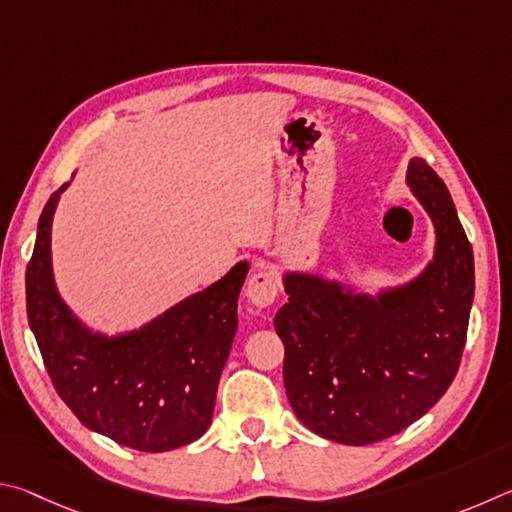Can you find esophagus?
Returning a JSON list of instances; mask_svg holds the SVG:
<instances>
[{
  "label": "esophagus",
  "instance_id": "esophagus-1",
  "mask_svg": "<svg viewBox=\"0 0 512 512\" xmlns=\"http://www.w3.org/2000/svg\"><path fill=\"white\" fill-rule=\"evenodd\" d=\"M279 294V281H276L274 272L261 265V270L251 274L247 283V299L254 303L256 308H270Z\"/></svg>",
  "mask_w": 512,
  "mask_h": 512
}]
</instances>
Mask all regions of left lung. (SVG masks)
<instances>
[{"label": "left lung", "instance_id": "obj_1", "mask_svg": "<svg viewBox=\"0 0 512 512\" xmlns=\"http://www.w3.org/2000/svg\"><path fill=\"white\" fill-rule=\"evenodd\" d=\"M407 184L432 215L436 256L416 281L380 299L308 274L285 276L274 328L294 414L328 441L369 445L427 414L459 371L474 299V258L452 195L425 159Z\"/></svg>", "mask_w": 512, "mask_h": 512}]
</instances>
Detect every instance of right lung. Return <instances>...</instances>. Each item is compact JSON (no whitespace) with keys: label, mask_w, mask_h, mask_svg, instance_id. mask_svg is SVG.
Returning a JSON list of instances; mask_svg holds the SVG:
<instances>
[{"label":"right lung","mask_w":512,"mask_h":512,"mask_svg":"<svg viewBox=\"0 0 512 512\" xmlns=\"http://www.w3.org/2000/svg\"><path fill=\"white\" fill-rule=\"evenodd\" d=\"M65 186L44 204L26 265V315L53 387L80 423L119 445L168 452L193 443L211 425L249 265L139 333L92 335L60 301L51 274V218Z\"/></svg>","instance_id":"obj_1"}]
</instances>
